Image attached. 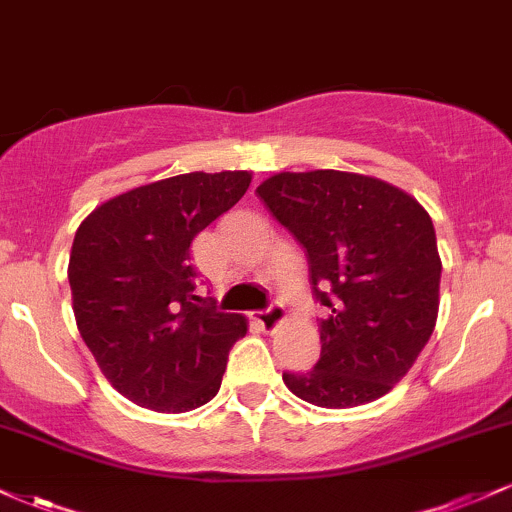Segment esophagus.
<instances>
[{
    "label": "esophagus",
    "instance_id": "34e87169",
    "mask_svg": "<svg viewBox=\"0 0 512 512\" xmlns=\"http://www.w3.org/2000/svg\"><path fill=\"white\" fill-rule=\"evenodd\" d=\"M284 317H286L284 305H281V303H272L267 310H262V313H257V322H260L264 330L272 332V330H276V327L281 325V322H284Z\"/></svg>",
    "mask_w": 512,
    "mask_h": 512
}]
</instances>
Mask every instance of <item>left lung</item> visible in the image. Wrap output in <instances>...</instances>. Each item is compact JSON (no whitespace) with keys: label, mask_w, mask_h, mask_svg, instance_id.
Returning <instances> with one entry per match:
<instances>
[{"label":"left lung","mask_w":512,"mask_h":512,"mask_svg":"<svg viewBox=\"0 0 512 512\" xmlns=\"http://www.w3.org/2000/svg\"><path fill=\"white\" fill-rule=\"evenodd\" d=\"M257 197L305 248L327 308L320 361L284 373L286 387L325 409L387 395L438 320L443 264L428 211L390 182L344 170L274 173Z\"/></svg>","instance_id":"obj_1"}]
</instances>
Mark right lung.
<instances>
[{
    "label": "right lung",
    "mask_w": 512,
    "mask_h": 512,
    "mask_svg": "<svg viewBox=\"0 0 512 512\" xmlns=\"http://www.w3.org/2000/svg\"><path fill=\"white\" fill-rule=\"evenodd\" d=\"M252 173H182L122 192L81 221L69 255L76 327L129 402L182 414L219 392L248 320L197 296L190 245L248 192Z\"/></svg>",
    "instance_id": "1"
}]
</instances>
